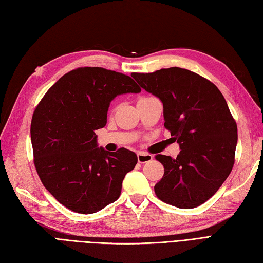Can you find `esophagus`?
<instances>
[{
	"label": "esophagus",
	"instance_id": "esophagus-1",
	"mask_svg": "<svg viewBox=\"0 0 263 263\" xmlns=\"http://www.w3.org/2000/svg\"><path fill=\"white\" fill-rule=\"evenodd\" d=\"M137 158H138V162H140V164H145V162H148L153 159V156L139 152L137 153Z\"/></svg>",
	"mask_w": 263,
	"mask_h": 263
}]
</instances>
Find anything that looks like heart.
<instances>
[{
	"instance_id": "b5f03b06",
	"label": "heart",
	"mask_w": 263,
	"mask_h": 263,
	"mask_svg": "<svg viewBox=\"0 0 263 263\" xmlns=\"http://www.w3.org/2000/svg\"><path fill=\"white\" fill-rule=\"evenodd\" d=\"M140 99H144V98H140Z\"/></svg>"
}]
</instances>
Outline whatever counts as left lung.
Masks as SVG:
<instances>
[{
    "instance_id": "left-lung-1",
    "label": "left lung",
    "mask_w": 263,
    "mask_h": 263,
    "mask_svg": "<svg viewBox=\"0 0 263 263\" xmlns=\"http://www.w3.org/2000/svg\"><path fill=\"white\" fill-rule=\"evenodd\" d=\"M132 76L160 99L165 127L180 148L175 159L156 156L165 174L155 193L177 208H196L217 193L235 164L238 129L226 99L215 84L180 67Z\"/></svg>"
}]
</instances>
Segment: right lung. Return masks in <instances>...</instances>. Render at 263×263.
I'll return each instance as SVG.
<instances>
[{"instance_id":"right-lung-1","label":"right lung","mask_w":263,"mask_h":263,"mask_svg":"<svg viewBox=\"0 0 263 263\" xmlns=\"http://www.w3.org/2000/svg\"><path fill=\"white\" fill-rule=\"evenodd\" d=\"M129 76L81 67L62 76L42 98L31 124L34 164L55 199L79 214H94L116 201L137 156L98 147L96 129L107 123L110 102L140 93Z\"/></svg>"}]
</instances>
